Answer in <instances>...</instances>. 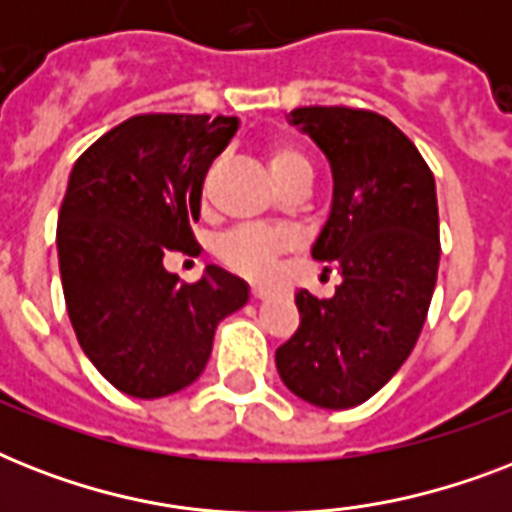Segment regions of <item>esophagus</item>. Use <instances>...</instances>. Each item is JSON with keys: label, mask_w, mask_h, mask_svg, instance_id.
<instances>
[{"label": "esophagus", "mask_w": 512, "mask_h": 512, "mask_svg": "<svg viewBox=\"0 0 512 512\" xmlns=\"http://www.w3.org/2000/svg\"><path fill=\"white\" fill-rule=\"evenodd\" d=\"M252 297H255V300H265V297H268V289H265L263 284H252Z\"/></svg>", "instance_id": "34e87169"}]
</instances>
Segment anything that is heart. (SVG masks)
Segmentation results:
<instances>
[{
  "label": "heart",
  "mask_w": 512,
  "mask_h": 512,
  "mask_svg": "<svg viewBox=\"0 0 512 512\" xmlns=\"http://www.w3.org/2000/svg\"><path fill=\"white\" fill-rule=\"evenodd\" d=\"M268 170L273 180H281L289 172L308 170L311 164L297 148L273 146L268 154ZM289 247V236L279 228H265V225H241L236 231L220 236L215 244V255L223 260L231 271L249 276V279H263L271 271L276 255Z\"/></svg>",
  "instance_id": "b5f03b06"
}]
</instances>
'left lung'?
Returning <instances> with one entry per match:
<instances>
[{"instance_id": "8db88e82", "label": "left lung", "mask_w": 512, "mask_h": 512, "mask_svg": "<svg viewBox=\"0 0 512 512\" xmlns=\"http://www.w3.org/2000/svg\"><path fill=\"white\" fill-rule=\"evenodd\" d=\"M287 119L332 170L311 255L335 265L342 284L324 300L297 292L300 327L276 350V369L308 404L350 409L401 369L422 332L441 257L436 180L412 140L374 111L308 106Z\"/></svg>"}]
</instances>
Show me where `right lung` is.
<instances>
[{
	"label": "right lung",
	"instance_id": "1",
	"mask_svg": "<svg viewBox=\"0 0 512 512\" xmlns=\"http://www.w3.org/2000/svg\"><path fill=\"white\" fill-rule=\"evenodd\" d=\"M239 130L233 116L143 114L95 140L74 164L58 215L60 281L71 327L95 369L132 398L199 380L217 324L249 284L207 265L196 284L164 255H196L209 164Z\"/></svg>",
	"mask_w": 512,
	"mask_h": 512
}]
</instances>
